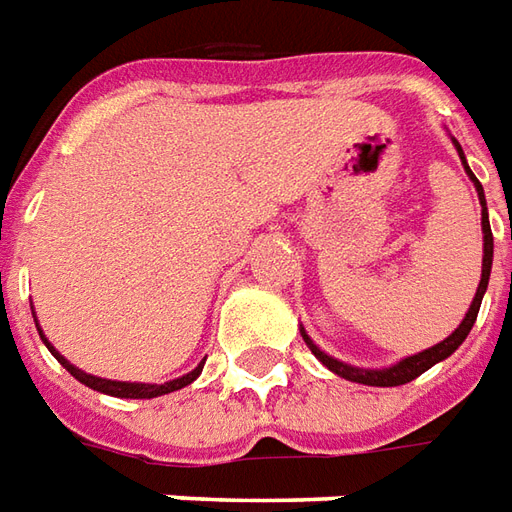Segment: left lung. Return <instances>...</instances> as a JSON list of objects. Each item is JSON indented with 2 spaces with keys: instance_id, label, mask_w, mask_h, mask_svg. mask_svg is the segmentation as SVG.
<instances>
[{
  "instance_id": "1",
  "label": "left lung",
  "mask_w": 512,
  "mask_h": 512,
  "mask_svg": "<svg viewBox=\"0 0 512 512\" xmlns=\"http://www.w3.org/2000/svg\"><path fill=\"white\" fill-rule=\"evenodd\" d=\"M455 142V139H452ZM455 147H458V156L463 158V150L461 145L455 142ZM463 167H466V158H463ZM466 172H469V178L474 180V186H477V197H480V205H483V277H480V285H477V293H474V301L472 307H469V312H466V318L461 321V326L455 329V332L447 337V340H441L439 345H433V348H428V351H422V354H414L408 356V359H403V362H397L395 367H386V370H359V367H351V365H343V362H337V359H332L329 354H323L318 345L312 343L307 334L301 332V337H304V343L310 345V351L318 359H321L323 365L329 367L332 373H337V376L348 378V381H356V384H367V386H400V384H408V381H414L417 376H422L425 370H430V367L436 365V362H441V359H447V356L458 348V345L466 340V334L472 332L474 321H477V312H480V301H483V293L485 288H488V277H491V260H494V235H491V224H488V211H485V194H483V186H480V180L474 178V172L469 167H466Z\"/></svg>"
}]
</instances>
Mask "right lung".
I'll return each instance as SVG.
<instances>
[{
	"mask_svg": "<svg viewBox=\"0 0 512 512\" xmlns=\"http://www.w3.org/2000/svg\"><path fill=\"white\" fill-rule=\"evenodd\" d=\"M40 332V326H38ZM40 340L46 343V348H49L51 354L57 356V362H60L68 373H71L73 378H79L84 386H90V389H95V392H104V395H112V397H136V400H142V397H158V395H169V392H175V389H183V386H189L194 378L200 376L202 373V365L205 362H200V365L194 367L191 373H186L183 378H175V381H167V384H128V381H106V378H95V376H87L84 370H79V367H73L65 356H60L57 351H54V345L46 340V334L40 332Z\"/></svg>",
	"mask_w": 512,
	"mask_h": 512,
	"instance_id": "obj_1",
	"label": "right lung"
}]
</instances>
